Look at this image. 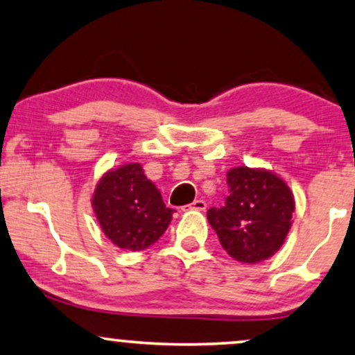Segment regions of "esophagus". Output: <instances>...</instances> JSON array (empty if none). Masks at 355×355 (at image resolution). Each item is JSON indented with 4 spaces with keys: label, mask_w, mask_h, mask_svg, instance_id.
Instances as JSON below:
<instances>
[{
    "label": "esophagus",
    "mask_w": 355,
    "mask_h": 355,
    "mask_svg": "<svg viewBox=\"0 0 355 355\" xmlns=\"http://www.w3.org/2000/svg\"><path fill=\"white\" fill-rule=\"evenodd\" d=\"M186 207H187V209H191V211H199V212H204L205 209H207V204H205L204 200L198 199V200H194V202H192V204L186 205ZM187 209H184V211H187Z\"/></svg>",
    "instance_id": "34e87169"
}]
</instances>
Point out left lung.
<instances>
[{
    "mask_svg": "<svg viewBox=\"0 0 355 355\" xmlns=\"http://www.w3.org/2000/svg\"><path fill=\"white\" fill-rule=\"evenodd\" d=\"M224 207H211L207 220L220 245L240 263H260L275 255L291 229L295 196L278 174L240 166L227 173Z\"/></svg>",
    "mask_w": 355,
    "mask_h": 355,
    "instance_id": "obj_1",
    "label": "left lung"
}]
</instances>
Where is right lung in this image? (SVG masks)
I'll use <instances>...</instances> for the list:
<instances>
[{"label": "right lung", "mask_w": 355, "mask_h": 355, "mask_svg": "<svg viewBox=\"0 0 355 355\" xmlns=\"http://www.w3.org/2000/svg\"><path fill=\"white\" fill-rule=\"evenodd\" d=\"M92 207L107 239L131 252L157 242L174 214L139 163L107 171L95 186Z\"/></svg>", "instance_id": "add662e5"}]
</instances>
